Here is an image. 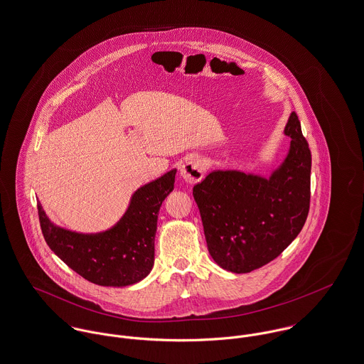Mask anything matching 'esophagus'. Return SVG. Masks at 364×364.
I'll return each mask as SVG.
<instances>
[{
	"label": "esophagus",
	"mask_w": 364,
	"mask_h": 364,
	"mask_svg": "<svg viewBox=\"0 0 364 364\" xmlns=\"http://www.w3.org/2000/svg\"><path fill=\"white\" fill-rule=\"evenodd\" d=\"M203 173H205V167L201 159L198 158L188 159L180 167V174L188 184H196L201 181L203 178Z\"/></svg>",
	"instance_id": "esophagus-1"
}]
</instances>
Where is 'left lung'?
I'll use <instances>...</instances> for the list:
<instances>
[{
	"label": "left lung",
	"mask_w": 364,
	"mask_h": 364,
	"mask_svg": "<svg viewBox=\"0 0 364 364\" xmlns=\"http://www.w3.org/2000/svg\"><path fill=\"white\" fill-rule=\"evenodd\" d=\"M290 149L269 178L215 170L193 188L213 261L247 274L274 261L303 229L310 209L311 152L293 112Z\"/></svg>",
	"instance_id": "8db88e82"
}]
</instances>
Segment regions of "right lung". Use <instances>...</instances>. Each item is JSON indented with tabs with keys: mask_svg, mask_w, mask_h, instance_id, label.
<instances>
[{
	"mask_svg": "<svg viewBox=\"0 0 364 364\" xmlns=\"http://www.w3.org/2000/svg\"><path fill=\"white\" fill-rule=\"evenodd\" d=\"M174 177L176 168L138 188L122 219L96 235L54 226L38 203L44 240L61 261L89 282L117 287L139 282L154 267L158 215L174 188Z\"/></svg>",
	"mask_w": 364,
	"mask_h": 364,
	"instance_id": "add662e5",
	"label": "right lung"
}]
</instances>
